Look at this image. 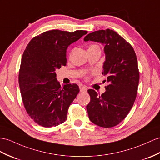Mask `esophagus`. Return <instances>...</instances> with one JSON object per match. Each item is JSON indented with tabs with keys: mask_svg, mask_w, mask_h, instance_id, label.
<instances>
[{
	"mask_svg": "<svg viewBox=\"0 0 160 160\" xmlns=\"http://www.w3.org/2000/svg\"><path fill=\"white\" fill-rule=\"evenodd\" d=\"M79 88H80V92H86L87 90H88L87 88L84 86V85H80Z\"/></svg>",
	"mask_w": 160,
	"mask_h": 160,
	"instance_id": "1",
	"label": "esophagus"
}]
</instances>
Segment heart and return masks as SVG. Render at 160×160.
<instances>
[{"label": "heart", "mask_w": 160, "mask_h": 160, "mask_svg": "<svg viewBox=\"0 0 160 160\" xmlns=\"http://www.w3.org/2000/svg\"><path fill=\"white\" fill-rule=\"evenodd\" d=\"M96 48H99V47L98 45H94V44L91 45L89 47V49H96Z\"/></svg>", "instance_id": "1"}]
</instances>
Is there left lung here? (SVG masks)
<instances>
[{"mask_svg": "<svg viewBox=\"0 0 160 160\" xmlns=\"http://www.w3.org/2000/svg\"><path fill=\"white\" fill-rule=\"evenodd\" d=\"M84 41L104 45L102 75L109 83L101 95L93 89L88 90L91 98L86 107L89 118L98 126L114 127L126 118L136 97L139 71L135 52L129 42L110 29L89 33Z\"/></svg>", "mask_w": 160, "mask_h": 160, "instance_id": "1", "label": "left lung"}]
</instances>
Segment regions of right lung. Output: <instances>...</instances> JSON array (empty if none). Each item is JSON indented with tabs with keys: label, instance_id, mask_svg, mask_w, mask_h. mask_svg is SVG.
<instances>
[{
	"label": "right lung",
	"instance_id": "right-lung-1",
	"mask_svg": "<svg viewBox=\"0 0 160 160\" xmlns=\"http://www.w3.org/2000/svg\"><path fill=\"white\" fill-rule=\"evenodd\" d=\"M88 31L52 30L34 37L23 53L19 85L28 115L39 126H57L67 119L70 105L79 92L75 83L61 87L56 70L67 64V49Z\"/></svg>",
	"mask_w": 160,
	"mask_h": 160
}]
</instances>
